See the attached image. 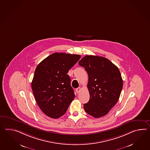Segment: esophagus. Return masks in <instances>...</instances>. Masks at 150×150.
I'll return each mask as SVG.
<instances>
[{
  "label": "esophagus",
  "mask_w": 150,
  "mask_h": 150,
  "mask_svg": "<svg viewBox=\"0 0 150 150\" xmlns=\"http://www.w3.org/2000/svg\"><path fill=\"white\" fill-rule=\"evenodd\" d=\"M81 88L79 87V88H77L76 89V92L77 93H79L81 92Z\"/></svg>",
  "instance_id": "1"
}]
</instances>
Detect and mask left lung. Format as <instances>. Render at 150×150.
<instances>
[{"mask_svg":"<svg viewBox=\"0 0 150 150\" xmlns=\"http://www.w3.org/2000/svg\"><path fill=\"white\" fill-rule=\"evenodd\" d=\"M88 74L90 99L83 105L87 113L100 118L109 113L119 100L123 88L120 70L104 57L86 55L79 62Z\"/></svg>","mask_w":150,"mask_h":150,"instance_id":"left-lung-1","label":"left lung"}]
</instances>
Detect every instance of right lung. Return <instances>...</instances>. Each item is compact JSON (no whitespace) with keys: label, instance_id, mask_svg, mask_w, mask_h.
<instances>
[{"label":"right lung","instance_id":"1","mask_svg":"<svg viewBox=\"0 0 150 150\" xmlns=\"http://www.w3.org/2000/svg\"><path fill=\"white\" fill-rule=\"evenodd\" d=\"M80 57V55L55 53L35 69L31 84L34 96L40 109L50 118L63 116L75 97L67 74Z\"/></svg>","mask_w":150,"mask_h":150}]
</instances>
